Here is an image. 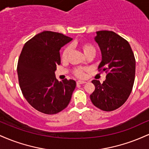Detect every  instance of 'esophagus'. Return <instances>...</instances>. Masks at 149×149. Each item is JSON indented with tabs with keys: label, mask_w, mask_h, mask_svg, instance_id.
<instances>
[{
	"label": "esophagus",
	"mask_w": 149,
	"mask_h": 149,
	"mask_svg": "<svg viewBox=\"0 0 149 149\" xmlns=\"http://www.w3.org/2000/svg\"><path fill=\"white\" fill-rule=\"evenodd\" d=\"M77 85H79V84H84V83H86V82L83 81V80H78L76 82Z\"/></svg>",
	"instance_id": "esophagus-1"
}]
</instances>
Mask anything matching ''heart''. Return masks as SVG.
I'll use <instances>...</instances> for the list:
<instances>
[{"mask_svg":"<svg viewBox=\"0 0 149 149\" xmlns=\"http://www.w3.org/2000/svg\"><path fill=\"white\" fill-rule=\"evenodd\" d=\"M78 47L81 49L83 52L84 53L85 56H88L90 54H93L95 55L96 54V48H95V45L92 44L91 42H81L77 44ZM71 46H67L63 49L62 52L61 54V59L62 61H66L69 59L70 53H71ZM87 71L86 69L85 68H76L73 70V74L76 77L78 78H84L85 73Z\"/></svg>","mask_w":149,"mask_h":149,"instance_id":"b5f03b06","label":"heart"}]
</instances>
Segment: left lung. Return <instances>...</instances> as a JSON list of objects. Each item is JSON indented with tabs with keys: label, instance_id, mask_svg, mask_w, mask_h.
Masks as SVG:
<instances>
[{
	"label": "left lung",
	"instance_id": "8db88e82",
	"mask_svg": "<svg viewBox=\"0 0 149 149\" xmlns=\"http://www.w3.org/2000/svg\"><path fill=\"white\" fill-rule=\"evenodd\" d=\"M95 41L100 46L102 60L99 71L105 72V81L93 80L95 90L90 100L95 107L112 111L123 104L130 95L135 78L136 61L125 39L111 31H97Z\"/></svg>",
	"mask_w": 149,
	"mask_h": 149
}]
</instances>
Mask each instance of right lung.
<instances>
[{"mask_svg": "<svg viewBox=\"0 0 149 149\" xmlns=\"http://www.w3.org/2000/svg\"><path fill=\"white\" fill-rule=\"evenodd\" d=\"M71 40L62 33L45 31L22 48L17 69L19 84L24 98L38 111L56 114L69 104L76 81H58L54 71L61 64V47Z\"/></svg>", "mask_w": 149, "mask_h": 149, "instance_id": "obj_1", "label": "right lung"}]
</instances>
